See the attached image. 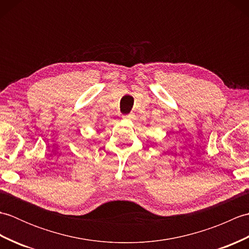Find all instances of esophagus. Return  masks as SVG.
Masks as SVG:
<instances>
[{
	"label": "esophagus",
	"instance_id": "34e87169",
	"mask_svg": "<svg viewBox=\"0 0 249 249\" xmlns=\"http://www.w3.org/2000/svg\"><path fill=\"white\" fill-rule=\"evenodd\" d=\"M134 116H135L134 113H128V114L123 115V119H125V120H133Z\"/></svg>",
	"mask_w": 249,
	"mask_h": 249
}]
</instances>
